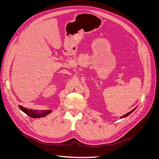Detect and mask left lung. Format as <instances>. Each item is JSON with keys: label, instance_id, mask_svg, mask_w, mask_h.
Masks as SVG:
<instances>
[{"label": "left lung", "instance_id": "1", "mask_svg": "<svg viewBox=\"0 0 159 159\" xmlns=\"http://www.w3.org/2000/svg\"><path fill=\"white\" fill-rule=\"evenodd\" d=\"M136 109V107H135V108H134V109H133V110H132V111H130V112H129V113H127V114H126V115H123V117H121V118H123V117H127V116H128V115H129V114H131V113H132V112H133V111H134V109Z\"/></svg>", "mask_w": 159, "mask_h": 159}]
</instances>
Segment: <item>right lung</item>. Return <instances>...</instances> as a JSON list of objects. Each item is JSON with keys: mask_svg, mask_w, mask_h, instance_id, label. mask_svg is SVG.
<instances>
[{"mask_svg": "<svg viewBox=\"0 0 159 159\" xmlns=\"http://www.w3.org/2000/svg\"><path fill=\"white\" fill-rule=\"evenodd\" d=\"M19 108H20L24 113L27 114L28 116L33 118H39V117H45L46 115L52 112V110H43V111H38L37 110L26 109V108L23 107L22 106H20V105H19Z\"/></svg>", "mask_w": 159, "mask_h": 159, "instance_id": "right-lung-1", "label": "right lung"}]
</instances>
